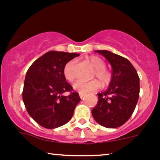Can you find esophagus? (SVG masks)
<instances>
[{
	"mask_svg": "<svg viewBox=\"0 0 160 160\" xmlns=\"http://www.w3.org/2000/svg\"><path fill=\"white\" fill-rule=\"evenodd\" d=\"M79 95H80V98H82L84 97V95H85V94H83V93H80V94H79Z\"/></svg>",
	"mask_w": 160,
	"mask_h": 160,
	"instance_id": "34e87169",
	"label": "esophagus"
}]
</instances>
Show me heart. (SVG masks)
I'll use <instances>...</instances> for the list:
<instances>
[{
  "label": "heart",
  "mask_w": 160,
  "mask_h": 160,
  "mask_svg": "<svg viewBox=\"0 0 160 160\" xmlns=\"http://www.w3.org/2000/svg\"><path fill=\"white\" fill-rule=\"evenodd\" d=\"M87 62L90 64L92 67L95 69L94 76L100 80L104 85H108L111 81L112 75L109 71L105 68V62L102 58L97 56H92L87 58ZM64 75L68 81H74L77 77L76 62L71 60L66 64L64 68ZM101 84L97 80H93L89 82L78 80L73 86L75 91L79 93L91 92L96 91L100 88Z\"/></svg>",
  "instance_id": "heart-1"
}]
</instances>
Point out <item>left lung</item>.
I'll list each match as a JSON object with an SVG mask.
<instances>
[{
	"mask_svg": "<svg viewBox=\"0 0 160 160\" xmlns=\"http://www.w3.org/2000/svg\"><path fill=\"white\" fill-rule=\"evenodd\" d=\"M105 57L112 68V78L108 89L98 93L92 114L101 126L120 127L130 118L139 98V77L127 58L108 50H96Z\"/></svg>",
	"mask_w": 160,
	"mask_h": 160,
	"instance_id": "obj_1",
	"label": "left lung"
}]
</instances>
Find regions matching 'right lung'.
Here are the masks:
<instances>
[{"label":"right lung","mask_w":160,"mask_h":160,"mask_svg":"<svg viewBox=\"0 0 160 160\" xmlns=\"http://www.w3.org/2000/svg\"><path fill=\"white\" fill-rule=\"evenodd\" d=\"M78 53L49 51L33 62L26 73L22 99L28 114L40 126L56 128L67 123L80 101L64 75L66 64ZM65 91L71 93L63 95Z\"/></svg>","instance_id":"obj_1"}]
</instances>
